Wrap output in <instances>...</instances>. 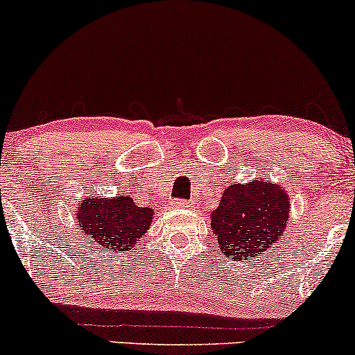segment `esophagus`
I'll list each match as a JSON object with an SVG mask.
<instances>
[{"instance_id": "obj_1", "label": "esophagus", "mask_w": 355, "mask_h": 355, "mask_svg": "<svg viewBox=\"0 0 355 355\" xmlns=\"http://www.w3.org/2000/svg\"><path fill=\"white\" fill-rule=\"evenodd\" d=\"M175 207L177 208H190L191 207V202H189V200H175Z\"/></svg>"}]
</instances>
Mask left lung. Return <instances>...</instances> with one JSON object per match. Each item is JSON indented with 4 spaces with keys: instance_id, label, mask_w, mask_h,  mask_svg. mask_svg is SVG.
I'll return each mask as SVG.
<instances>
[{
    "instance_id": "8db88e82",
    "label": "left lung",
    "mask_w": 355,
    "mask_h": 355,
    "mask_svg": "<svg viewBox=\"0 0 355 355\" xmlns=\"http://www.w3.org/2000/svg\"><path fill=\"white\" fill-rule=\"evenodd\" d=\"M289 210V196L275 183H233L211 213V228L228 258L251 259L279 241Z\"/></svg>"
}]
</instances>
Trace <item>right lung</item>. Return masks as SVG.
<instances>
[{"mask_svg": "<svg viewBox=\"0 0 355 355\" xmlns=\"http://www.w3.org/2000/svg\"><path fill=\"white\" fill-rule=\"evenodd\" d=\"M153 210L137 207L129 195L112 200L85 198L79 205L78 218L80 230L91 240L115 251H127L134 246L152 223Z\"/></svg>", "mask_w": 355, "mask_h": 355, "instance_id": "1", "label": "right lung"}]
</instances>
